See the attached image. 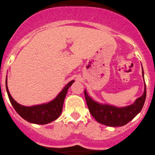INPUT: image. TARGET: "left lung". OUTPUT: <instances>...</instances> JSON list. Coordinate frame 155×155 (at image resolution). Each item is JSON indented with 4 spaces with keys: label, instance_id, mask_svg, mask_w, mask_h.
Here are the masks:
<instances>
[{
    "label": "left lung",
    "instance_id": "8db88e82",
    "mask_svg": "<svg viewBox=\"0 0 155 155\" xmlns=\"http://www.w3.org/2000/svg\"><path fill=\"white\" fill-rule=\"evenodd\" d=\"M146 96L145 84L143 94L140 97L137 98L133 104L123 107H117L109 104H100L95 101L88 96L86 90H84V97L91 114L100 124L112 127L123 126L132 121L141 111L145 103Z\"/></svg>",
    "mask_w": 155,
    "mask_h": 155
}]
</instances>
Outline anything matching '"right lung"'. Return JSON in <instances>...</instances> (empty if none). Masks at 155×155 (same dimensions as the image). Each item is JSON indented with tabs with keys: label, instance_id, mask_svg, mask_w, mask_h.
<instances>
[{
	"label": "right lung",
	"instance_id": "right-lung-1",
	"mask_svg": "<svg viewBox=\"0 0 155 155\" xmlns=\"http://www.w3.org/2000/svg\"><path fill=\"white\" fill-rule=\"evenodd\" d=\"M74 82V80L70 81L63 88V90L59 92V95L51 102H48L47 104L32 106V107L21 105L12 97L8 88L7 78H6V90L12 105L13 106L15 111L22 118L28 122L38 124V125H45L55 121L60 116L63 110V102L67 91Z\"/></svg>",
	"mask_w": 155,
	"mask_h": 155
}]
</instances>
